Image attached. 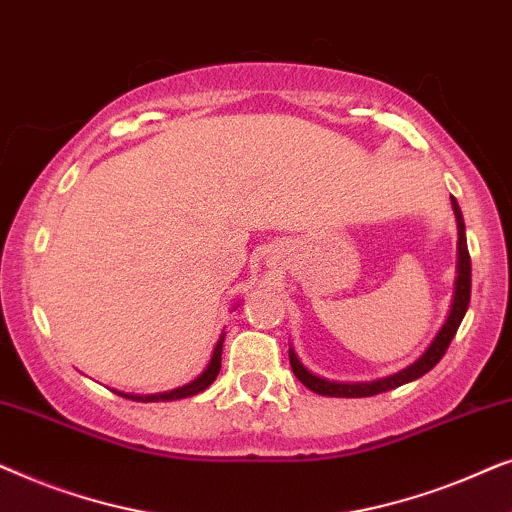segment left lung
<instances>
[{"instance_id":"1","label":"left lung","mask_w":512,"mask_h":512,"mask_svg":"<svg viewBox=\"0 0 512 512\" xmlns=\"http://www.w3.org/2000/svg\"><path fill=\"white\" fill-rule=\"evenodd\" d=\"M452 209L454 216H457V279H454V296H452V305H450V314H447L445 324L440 326V331L426 352L419 356L415 363H410L408 368L398 370V373L389 375V377H380V380L373 382H333V380H324V377L314 375L307 370L303 363L298 361V356L293 349L289 347V361L293 368V375L298 377L300 382L305 384L307 389L314 391V394L321 396H335V398H363V396H375L382 394V391L396 389L401 384H408L417 377H422L429 373V370L436 366V363L443 359L447 347L457 333V328L464 319V314L468 310V300H471V256H468V247H466V226H464V216H461V209L457 205V200L452 198Z\"/></svg>"}]
</instances>
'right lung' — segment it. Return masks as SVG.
<instances>
[{
  "label": "right lung",
  "instance_id": "right-lung-1",
  "mask_svg": "<svg viewBox=\"0 0 512 512\" xmlns=\"http://www.w3.org/2000/svg\"><path fill=\"white\" fill-rule=\"evenodd\" d=\"M221 352H223V333L219 342H216L214 352H212V359H209L207 368L202 370V373L195 377L193 382L184 384V387L179 389H172V391H163V394H146V396H139V394H123V391H116L118 396L123 398H130V401H139V403H158V401H179V398H188V396H195L200 394V391H205L209 384L216 380V375H219L221 370Z\"/></svg>",
  "mask_w": 512,
  "mask_h": 512
}]
</instances>
